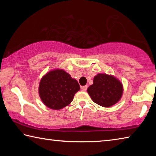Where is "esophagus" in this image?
Instances as JSON below:
<instances>
[{
	"label": "esophagus",
	"instance_id": "34e87169",
	"mask_svg": "<svg viewBox=\"0 0 156 156\" xmlns=\"http://www.w3.org/2000/svg\"><path fill=\"white\" fill-rule=\"evenodd\" d=\"M87 85L81 87V89H82V90H83V91H85L87 90Z\"/></svg>",
	"mask_w": 156,
	"mask_h": 156
}]
</instances>
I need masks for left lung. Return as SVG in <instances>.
I'll list each match as a JSON object with an SVG mask.
<instances>
[{
    "label": "left lung",
    "instance_id": "8db88e82",
    "mask_svg": "<svg viewBox=\"0 0 156 156\" xmlns=\"http://www.w3.org/2000/svg\"><path fill=\"white\" fill-rule=\"evenodd\" d=\"M87 92L96 104L109 107L119 101L123 93L122 84L114 76L98 73L94 78V83L88 87Z\"/></svg>",
    "mask_w": 156,
    "mask_h": 156
}]
</instances>
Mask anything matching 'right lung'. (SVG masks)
Instances as JSON below:
<instances>
[{"mask_svg":"<svg viewBox=\"0 0 156 156\" xmlns=\"http://www.w3.org/2000/svg\"><path fill=\"white\" fill-rule=\"evenodd\" d=\"M80 89L76 79L63 69H57L41 78L38 91L41 100L47 107L58 110L69 105Z\"/></svg>","mask_w":156,"mask_h":156,"instance_id":"add662e5","label":"right lung"}]
</instances>
